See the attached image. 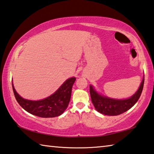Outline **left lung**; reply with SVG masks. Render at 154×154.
<instances>
[{"instance_id": "left-lung-1", "label": "left lung", "mask_w": 154, "mask_h": 154, "mask_svg": "<svg viewBox=\"0 0 154 154\" xmlns=\"http://www.w3.org/2000/svg\"><path fill=\"white\" fill-rule=\"evenodd\" d=\"M143 85L144 76L137 92L130 97L123 99L113 98L104 96L98 92L93 85H90V93L93 105L96 111L103 115L118 116L127 111L136 104L142 93Z\"/></svg>"}]
</instances>
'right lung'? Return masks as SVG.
I'll return each mask as SVG.
<instances>
[{
    "label": "right lung",
    "instance_id": "right-lung-1",
    "mask_svg": "<svg viewBox=\"0 0 154 154\" xmlns=\"http://www.w3.org/2000/svg\"><path fill=\"white\" fill-rule=\"evenodd\" d=\"M76 78L66 79L55 92L48 97L38 100L22 98L15 90L12 81V87L15 99L20 105L28 113L41 118H55L66 110L71 100L72 88Z\"/></svg>",
    "mask_w": 154,
    "mask_h": 154
}]
</instances>
